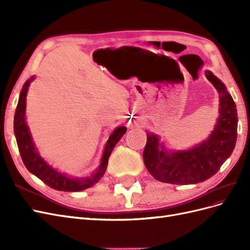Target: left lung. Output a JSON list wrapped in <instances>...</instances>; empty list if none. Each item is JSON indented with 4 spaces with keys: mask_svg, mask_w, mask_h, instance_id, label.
I'll use <instances>...</instances> for the list:
<instances>
[{
    "mask_svg": "<svg viewBox=\"0 0 250 250\" xmlns=\"http://www.w3.org/2000/svg\"><path fill=\"white\" fill-rule=\"evenodd\" d=\"M208 81L219 94V118L209 137L197 146L183 151H167L160 138L147 133L144 163L155 179L166 184L192 185L208 179L219 171L236 146L238 113L236 104L221 80L210 71Z\"/></svg>",
    "mask_w": 250,
    "mask_h": 250,
    "instance_id": "left-lung-1",
    "label": "left lung"
}]
</instances>
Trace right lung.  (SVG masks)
<instances>
[{
	"instance_id": "1",
	"label": "right lung",
	"mask_w": 250,
	"mask_h": 250,
	"mask_svg": "<svg viewBox=\"0 0 250 250\" xmlns=\"http://www.w3.org/2000/svg\"><path fill=\"white\" fill-rule=\"evenodd\" d=\"M33 80L34 76L28 79L24 86H22L21 92L20 94V99L16 109V113H14V134H16L18 147L20 150L22 163H24L29 172L34 174L36 177H39L47 186L51 187L52 188H55L57 191L78 192L90 188L96 183H98L104 175V173L107 168L108 158L111 154V151L115 148L120 139L123 137V134L126 133V127L120 126L116 128L110 134V137L108 138V141L104 148L101 164L93 175L82 178H73L64 175V174L53 169L51 166L47 164V162L43 161V158L40 155V153L37 152V149L33 143L31 133H30L29 127L26 123V97L30 83Z\"/></svg>"
}]
</instances>
